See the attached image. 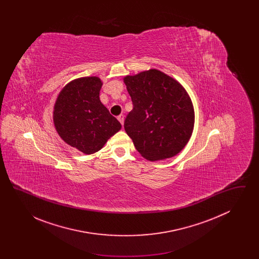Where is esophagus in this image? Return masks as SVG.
<instances>
[{
	"instance_id": "34e87169",
	"label": "esophagus",
	"mask_w": 259,
	"mask_h": 259,
	"mask_svg": "<svg viewBox=\"0 0 259 259\" xmlns=\"http://www.w3.org/2000/svg\"><path fill=\"white\" fill-rule=\"evenodd\" d=\"M117 119H118V121L121 123V125H123L124 123V115L123 114H119L118 116H117Z\"/></svg>"
}]
</instances>
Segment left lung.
Instances as JSON below:
<instances>
[{
    "mask_svg": "<svg viewBox=\"0 0 259 259\" xmlns=\"http://www.w3.org/2000/svg\"><path fill=\"white\" fill-rule=\"evenodd\" d=\"M124 82L133 103L124 128L136 149L149 161L178 154L194 125L192 103L185 88L158 70L127 75Z\"/></svg>",
    "mask_w": 259,
    "mask_h": 259,
    "instance_id": "obj_1",
    "label": "left lung"
}]
</instances>
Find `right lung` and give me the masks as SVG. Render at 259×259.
<instances>
[{
  "mask_svg": "<svg viewBox=\"0 0 259 259\" xmlns=\"http://www.w3.org/2000/svg\"><path fill=\"white\" fill-rule=\"evenodd\" d=\"M101 79L81 77L63 88L54 106L53 120L62 139L85 154L100 150L121 124L101 103Z\"/></svg>",
  "mask_w": 259,
  "mask_h": 259,
  "instance_id": "obj_1",
  "label": "right lung"
}]
</instances>
